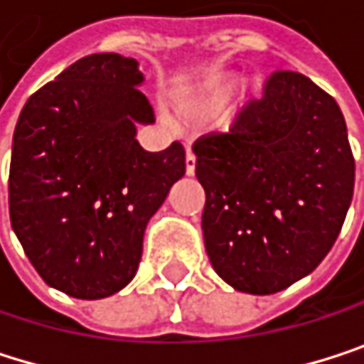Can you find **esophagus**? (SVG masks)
I'll return each instance as SVG.
<instances>
[{
    "label": "esophagus",
    "instance_id": "esophagus-1",
    "mask_svg": "<svg viewBox=\"0 0 364 364\" xmlns=\"http://www.w3.org/2000/svg\"><path fill=\"white\" fill-rule=\"evenodd\" d=\"M186 172L190 176L196 172V155L192 153V149H188V153H186Z\"/></svg>",
    "mask_w": 364,
    "mask_h": 364
}]
</instances>
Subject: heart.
<instances>
[{
  "label": "heart",
  "instance_id": "heart-1",
  "mask_svg": "<svg viewBox=\"0 0 364 364\" xmlns=\"http://www.w3.org/2000/svg\"><path fill=\"white\" fill-rule=\"evenodd\" d=\"M239 82H241V76L235 72L213 74L211 78L200 82L196 89H192L188 95L181 97L176 108L188 119H209V117L218 114L232 100L235 91L239 89ZM256 91H258V87L247 89L245 100L250 97V93H256ZM232 121H235V114L228 117V123H232Z\"/></svg>",
  "mask_w": 364,
  "mask_h": 364
}]
</instances>
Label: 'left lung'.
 <instances>
[{
    "mask_svg": "<svg viewBox=\"0 0 364 364\" xmlns=\"http://www.w3.org/2000/svg\"><path fill=\"white\" fill-rule=\"evenodd\" d=\"M203 235L215 273L239 292L275 294L335 245L354 194L337 102L299 72H275L228 134L194 142Z\"/></svg>",
    "mask_w": 364,
    "mask_h": 364,
    "instance_id": "8db88e82",
    "label": "left lung"
}]
</instances>
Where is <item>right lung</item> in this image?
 Segmentation results:
<instances>
[{
	"mask_svg": "<svg viewBox=\"0 0 364 364\" xmlns=\"http://www.w3.org/2000/svg\"><path fill=\"white\" fill-rule=\"evenodd\" d=\"M138 61L78 59L23 106L10 157V222L55 290L95 301L136 275L149 220L186 174V149L151 153L136 140L153 108Z\"/></svg>",
	"mask_w": 364,
	"mask_h": 364,
	"instance_id": "right-lung-1",
	"label": "right lung"
}]
</instances>
